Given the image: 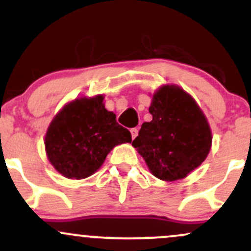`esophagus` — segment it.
Segmentation results:
<instances>
[{
  "label": "esophagus",
  "mask_w": 251,
  "mask_h": 251,
  "mask_svg": "<svg viewBox=\"0 0 251 251\" xmlns=\"http://www.w3.org/2000/svg\"><path fill=\"white\" fill-rule=\"evenodd\" d=\"M129 131H131L132 139H134V138L137 137V135H138V128H137V127H134V128H131V129H129Z\"/></svg>",
  "instance_id": "1"
}]
</instances>
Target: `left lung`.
Wrapping results in <instances>:
<instances>
[{"label": "left lung", "instance_id": "obj_1", "mask_svg": "<svg viewBox=\"0 0 251 251\" xmlns=\"http://www.w3.org/2000/svg\"><path fill=\"white\" fill-rule=\"evenodd\" d=\"M152 120L144 123L132 145L152 175L177 180L204 162L211 148L206 118L189 94L177 86H164L152 99Z\"/></svg>", "mask_w": 251, "mask_h": 251}]
</instances>
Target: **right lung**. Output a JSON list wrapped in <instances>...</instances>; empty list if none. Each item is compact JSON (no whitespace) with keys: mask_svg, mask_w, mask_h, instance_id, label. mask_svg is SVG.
I'll return each instance as SVG.
<instances>
[{"mask_svg":"<svg viewBox=\"0 0 251 251\" xmlns=\"http://www.w3.org/2000/svg\"><path fill=\"white\" fill-rule=\"evenodd\" d=\"M103 97L77 99L65 106L48 127L46 152L56 171L67 178L93 175L116 145L131 143L127 128L102 103Z\"/></svg>","mask_w":251,"mask_h":251,"instance_id":"right-lung-1","label":"right lung"}]
</instances>
